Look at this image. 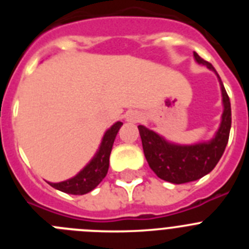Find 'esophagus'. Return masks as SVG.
Instances as JSON below:
<instances>
[{"mask_svg":"<svg viewBox=\"0 0 249 249\" xmlns=\"http://www.w3.org/2000/svg\"><path fill=\"white\" fill-rule=\"evenodd\" d=\"M142 120V114L140 113L138 111H131L127 113L126 116V121L129 123H137Z\"/></svg>","mask_w":249,"mask_h":249,"instance_id":"esophagus-1","label":"esophagus"}]
</instances>
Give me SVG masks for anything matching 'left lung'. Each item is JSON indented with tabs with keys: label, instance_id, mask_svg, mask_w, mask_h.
<instances>
[{
	"label": "left lung",
	"instance_id": "1",
	"mask_svg": "<svg viewBox=\"0 0 249 249\" xmlns=\"http://www.w3.org/2000/svg\"><path fill=\"white\" fill-rule=\"evenodd\" d=\"M193 57L198 65L206 66L214 72L221 86L223 113L213 138L193 144H178L167 141L163 136L142 124L138 126L144 157L151 169L160 179L175 184L197 181L214 168L228 143L232 123L230 97L224 89L221 77L210 62L201 58L196 52H193Z\"/></svg>",
	"mask_w": 249,
	"mask_h": 249
}]
</instances>
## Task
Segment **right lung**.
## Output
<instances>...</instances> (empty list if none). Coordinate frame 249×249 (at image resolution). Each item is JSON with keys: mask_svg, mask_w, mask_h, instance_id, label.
I'll return each mask as SVG.
<instances>
[{"mask_svg": "<svg viewBox=\"0 0 249 249\" xmlns=\"http://www.w3.org/2000/svg\"><path fill=\"white\" fill-rule=\"evenodd\" d=\"M122 124L123 123L118 121L105 132L96 155L74 177L63 182H58V183L48 182V184L61 192L76 196L86 195L94 190L108 172L109 155H111L112 146H113L114 138L117 136Z\"/></svg>", "mask_w": 249, "mask_h": 249, "instance_id": "obj_1", "label": "right lung"}]
</instances>
